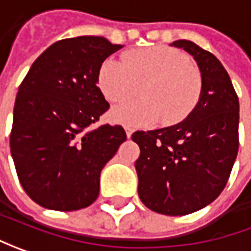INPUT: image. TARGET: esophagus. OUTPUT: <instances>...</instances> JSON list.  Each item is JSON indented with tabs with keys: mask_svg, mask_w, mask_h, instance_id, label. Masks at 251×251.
I'll use <instances>...</instances> for the list:
<instances>
[{
	"mask_svg": "<svg viewBox=\"0 0 251 251\" xmlns=\"http://www.w3.org/2000/svg\"><path fill=\"white\" fill-rule=\"evenodd\" d=\"M125 130H126V136H127V137H130V136L133 134V129H130V127H125Z\"/></svg>",
	"mask_w": 251,
	"mask_h": 251,
	"instance_id": "obj_1",
	"label": "esophagus"
}]
</instances>
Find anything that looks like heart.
<instances>
[{"mask_svg":"<svg viewBox=\"0 0 251 251\" xmlns=\"http://www.w3.org/2000/svg\"><path fill=\"white\" fill-rule=\"evenodd\" d=\"M99 86L109 102H124L137 94L143 99L112 108L114 122L130 127L165 126L183 122L197 107L203 79L185 52L168 46L133 50L125 62L109 58L99 72Z\"/></svg>","mask_w":251,"mask_h":251,"instance_id":"heart-1","label":"heart"}]
</instances>
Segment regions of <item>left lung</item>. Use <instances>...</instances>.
I'll list each match as a JSON object with an SVG mask.
<instances>
[{
  "instance_id": "left-lung-1",
  "label": "left lung",
  "mask_w": 251,
  "mask_h": 251,
  "mask_svg": "<svg viewBox=\"0 0 251 251\" xmlns=\"http://www.w3.org/2000/svg\"><path fill=\"white\" fill-rule=\"evenodd\" d=\"M171 46L193 55L203 91L195 111L177 125L137 130L140 147L134 162L139 197L152 211L186 215L212 203L228 182L239 149V100L217 56L193 41Z\"/></svg>"
}]
</instances>
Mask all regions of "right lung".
<instances>
[{
	"mask_svg": "<svg viewBox=\"0 0 251 251\" xmlns=\"http://www.w3.org/2000/svg\"><path fill=\"white\" fill-rule=\"evenodd\" d=\"M121 48L97 36L59 40L19 86L11 154L25 192L44 208L76 211L94 203L101 171L126 140L121 125L90 129L109 108L97 86L100 68Z\"/></svg>",
	"mask_w": 251,
	"mask_h": 251,
	"instance_id": "add662e5",
	"label": "right lung"
}]
</instances>
